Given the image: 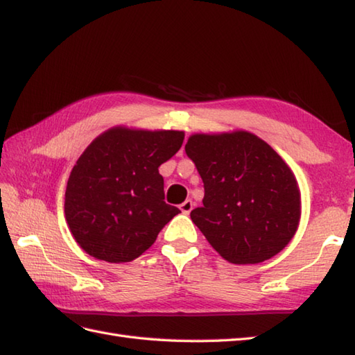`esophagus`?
<instances>
[{
  "mask_svg": "<svg viewBox=\"0 0 355 355\" xmlns=\"http://www.w3.org/2000/svg\"><path fill=\"white\" fill-rule=\"evenodd\" d=\"M193 207H195V202H193V200L191 199H187L185 200V202H182V204H180V207H179V209L180 210H182V213H185V215H189V213L193 210Z\"/></svg>",
  "mask_w": 355,
  "mask_h": 355,
  "instance_id": "esophagus-1",
  "label": "esophagus"
}]
</instances>
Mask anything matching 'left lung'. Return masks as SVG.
<instances>
[{
  "label": "left lung",
  "instance_id": "8db88e82",
  "mask_svg": "<svg viewBox=\"0 0 355 355\" xmlns=\"http://www.w3.org/2000/svg\"><path fill=\"white\" fill-rule=\"evenodd\" d=\"M185 153L204 182L202 207L190 213L220 257L258 264L289 244L300 220L297 179L278 153L247 131L195 135Z\"/></svg>",
  "mask_w": 355,
  "mask_h": 355
}]
</instances>
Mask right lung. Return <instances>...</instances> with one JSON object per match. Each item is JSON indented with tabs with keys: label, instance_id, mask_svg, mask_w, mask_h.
Masks as SVG:
<instances>
[{
	"label": "right lung",
	"instance_id": "add662e5",
	"mask_svg": "<svg viewBox=\"0 0 355 355\" xmlns=\"http://www.w3.org/2000/svg\"><path fill=\"white\" fill-rule=\"evenodd\" d=\"M182 142V131L114 128L85 150L66 185L64 216L86 253L128 263L150 249L180 213L164 200L159 166Z\"/></svg>",
	"mask_w": 355,
	"mask_h": 355
}]
</instances>
